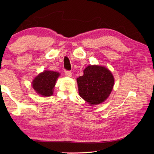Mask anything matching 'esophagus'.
<instances>
[{
    "instance_id": "34e87169",
    "label": "esophagus",
    "mask_w": 154,
    "mask_h": 154,
    "mask_svg": "<svg viewBox=\"0 0 154 154\" xmlns=\"http://www.w3.org/2000/svg\"><path fill=\"white\" fill-rule=\"evenodd\" d=\"M65 73L67 77H71L72 76V72L71 71H65Z\"/></svg>"
}]
</instances>
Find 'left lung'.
Instances as JSON below:
<instances>
[{"instance_id":"1","label":"left lung","mask_w":154,"mask_h":154,"mask_svg":"<svg viewBox=\"0 0 154 154\" xmlns=\"http://www.w3.org/2000/svg\"><path fill=\"white\" fill-rule=\"evenodd\" d=\"M80 97L91 105L103 103L113 89L114 79L110 71L104 66L89 65L83 76L77 79Z\"/></svg>"}]
</instances>
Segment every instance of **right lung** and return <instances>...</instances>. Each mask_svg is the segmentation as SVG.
<instances>
[{
	"label": "right lung",
	"instance_id": "add662e5",
	"mask_svg": "<svg viewBox=\"0 0 154 154\" xmlns=\"http://www.w3.org/2000/svg\"><path fill=\"white\" fill-rule=\"evenodd\" d=\"M60 75L58 72L45 70L34 78L32 83V87L40 95L51 96L54 93V88Z\"/></svg>",
	"mask_w": 154,
	"mask_h": 154
}]
</instances>
